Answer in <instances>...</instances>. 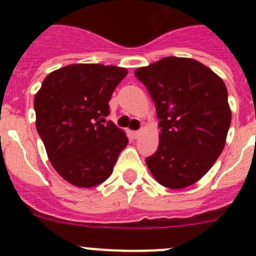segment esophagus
Instances as JSON below:
<instances>
[{"label":"esophagus","mask_w":256,"mask_h":256,"mask_svg":"<svg viewBox=\"0 0 256 256\" xmlns=\"http://www.w3.org/2000/svg\"><path fill=\"white\" fill-rule=\"evenodd\" d=\"M132 136H133V138H138L140 136H141V130H133Z\"/></svg>","instance_id":"1"}]
</instances>
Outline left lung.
<instances>
[{
  "label": "left lung",
  "instance_id": "obj_1",
  "mask_svg": "<svg viewBox=\"0 0 256 256\" xmlns=\"http://www.w3.org/2000/svg\"><path fill=\"white\" fill-rule=\"evenodd\" d=\"M134 76L148 88L159 118V146L146 158L164 187L186 188L209 172L224 148L232 112L223 79L200 61L168 56Z\"/></svg>",
  "mask_w": 256,
  "mask_h": 256
}]
</instances>
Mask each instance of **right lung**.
Listing matches in <instances>:
<instances>
[{
  "label": "right lung",
  "instance_id": "add662e5",
  "mask_svg": "<svg viewBox=\"0 0 256 256\" xmlns=\"http://www.w3.org/2000/svg\"><path fill=\"white\" fill-rule=\"evenodd\" d=\"M126 68L72 64L44 78L34 96L36 128L50 162L66 182L90 188L105 182L128 144L124 130L101 124Z\"/></svg>",
  "mask_w": 256,
  "mask_h": 256
}]
</instances>
